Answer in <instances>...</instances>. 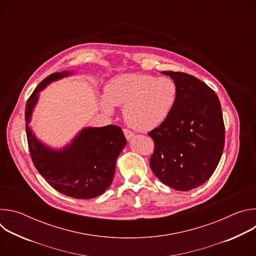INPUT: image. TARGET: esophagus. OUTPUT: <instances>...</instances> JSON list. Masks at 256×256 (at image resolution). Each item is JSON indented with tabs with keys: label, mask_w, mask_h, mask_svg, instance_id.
<instances>
[{
	"label": "esophagus",
	"mask_w": 256,
	"mask_h": 256,
	"mask_svg": "<svg viewBox=\"0 0 256 256\" xmlns=\"http://www.w3.org/2000/svg\"><path fill=\"white\" fill-rule=\"evenodd\" d=\"M124 136H126V138L128 140H130V138H132L134 136V134L132 132H130V130H126V128L124 130Z\"/></svg>",
	"instance_id": "obj_1"
}]
</instances>
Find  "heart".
I'll return each mask as SVG.
<instances>
[{"label": "heart", "mask_w": 256, "mask_h": 256, "mask_svg": "<svg viewBox=\"0 0 256 256\" xmlns=\"http://www.w3.org/2000/svg\"><path fill=\"white\" fill-rule=\"evenodd\" d=\"M177 98L178 87L171 78L122 74L107 83L99 103L107 114H112L114 106H124V118L130 128L150 132L168 118Z\"/></svg>", "instance_id": "obj_1"}]
</instances>
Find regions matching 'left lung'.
<instances>
[{"instance_id": "8db88e82", "label": "left lung", "mask_w": 256, "mask_h": 256, "mask_svg": "<svg viewBox=\"0 0 256 256\" xmlns=\"http://www.w3.org/2000/svg\"><path fill=\"white\" fill-rule=\"evenodd\" d=\"M178 87L168 118L148 134L155 150L151 169L164 184L188 192L212 175L223 154L225 126L216 94L198 78L180 72H161Z\"/></svg>"}]
</instances>
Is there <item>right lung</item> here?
<instances>
[{"instance_id": "obj_1", "label": "right lung", "mask_w": 256, "mask_h": 256, "mask_svg": "<svg viewBox=\"0 0 256 256\" xmlns=\"http://www.w3.org/2000/svg\"><path fill=\"white\" fill-rule=\"evenodd\" d=\"M72 74V70L54 72L35 88L25 107L26 134L32 162L48 184L64 196L89 200L112 184L118 157L126 144L122 128L114 124L84 128L64 147L52 149L36 138L29 124L40 93Z\"/></svg>"}]
</instances>
